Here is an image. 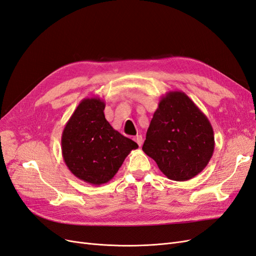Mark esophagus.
Returning <instances> with one entry per match:
<instances>
[{
    "mask_svg": "<svg viewBox=\"0 0 256 256\" xmlns=\"http://www.w3.org/2000/svg\"><path fill=\"white\" fill-rule=\"evenodd\" d=\"M134 140L136 142V144L138 146H142V143H143V140H142V136H136L134 138Z\"/></svg>",
    "mask_w": 256,
    "mask_h": 256,
    "instance_id": "obj_1",
    "label": "esophagus"
}]
</instances>
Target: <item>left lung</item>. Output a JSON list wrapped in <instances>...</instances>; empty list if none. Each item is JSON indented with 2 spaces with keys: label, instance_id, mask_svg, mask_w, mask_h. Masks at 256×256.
I'll use <instances>...</instances> for the list:
<instances>
[{
  "label": "left lung",
  "instance_id": "obj_1",
  "mask_svg": "<svg viewBox=\"0 0 256 256\" xmlns=\"http://www.w3.org/2000/svg\"><path fill=\"white\" fill-rule=\"evenodd\" d=\"M142 150L168 180H189L202 172L212 157L214 129L184 92H168L160 98Z\"/></svg>",
  "mask_w": 256,
  "mask_h": 256
}]
</instances>
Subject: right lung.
I'll return each mask as SVG.
<instances>
[{
	"instance_id": "1",
	"label": "right lung",
	"mask_w": 256,
	"mask_h": 256,
	"mask_svg": "<svg viewBox=\"0 0 256 256\" xmlns=\"http://www.w3.org/2000/svg\"><path fill=\"white\" fill-rule=\"evenodd\" d=\"M104 106L102 98H84L62 134V154L69 171L95 186L111 180L130 152L138 147L110 125Z\"/></svg>"
}]
</instances>
